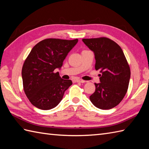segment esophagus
<instances>
[{"label":"esophagus","instance_id":"34e87169","mask_svg":"<svg viewBox=\"0 0 149 149\" xmlns=\"http://www.w3.org/2000/svg\"><path fill=\"white\" fill-rule=\"evenodd\" d=\"M76 82H77V83H85V81L84 80H82V79H76Z\"/></svg>","mask_w":149,"mask_h":149}]
</instances>
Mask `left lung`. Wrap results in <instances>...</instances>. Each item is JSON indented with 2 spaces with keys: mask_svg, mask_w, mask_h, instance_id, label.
Returning a JSON list of instances; mask_svg holds the SVG:
<instances>
[{
  "mask_svg": "<svg viewBox=\"0 0 149 149\" xmlns=\"http://www.w3.org/2000/svg\"><path fill=\"white\" fill-rule=\"evenodd\" d=\"M92 50L96 70H99L100 83H95V91L90 97L93 105L101 109L116 106L125 95L131 77V70L122 49L107 38L83 39Z\"/></svg>",
  "mask_w": 149,
  "mask_h": 149,
  "instance_id": "8db88e82",
  "label": "left lung"
}]
</instances>
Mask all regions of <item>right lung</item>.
<instances>
[{
  "label": "right lung",
  "instance_id": "1",
  "mask_svg": "<svg viewBox=\"0 0 149 149\" xmlns=\"http://www.w3.org/2000/svg\"><path fill=\"white\" fill-rule=\"evenodd\" d=\"M78 40L49 38L38 43L25 60L22 70L24 90L33 106L43 110L55 107L63 99L65 91L72 84L63 79L56 68L63 62Z\"/></svg>",
  "mask_w": 149,
  "mask_h": 149
}]
</instances>
